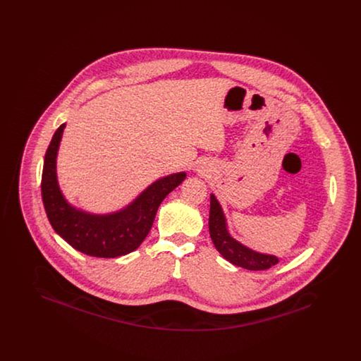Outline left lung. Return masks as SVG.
I'll return each instance as SVG.
<instances>
[{
    "label": "left lung",
    "instance_id": "1",
    "mask_svg": "<svg viewBox=\"0 0 361 361\" xmlns=\"http://www.w3.org/2000/svg\"><path fill=\"white\" fill-rule=\"evenodd\" d=\"M209 235L214 242L216 250L224 256L228 262L249 269V271H264L279 262V258L274 255H265L256 252L240 240L231 237L227 228V221L224 216V209L214 193L209 196Z\"/></svg>",
    "mask_w": 361,
    "mask_h": 361
}]
</instances>
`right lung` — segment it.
<instances>
[{
    "instance_id": "add662e5",
    "label": "right lung",
    "mask_w": 361,
    "mask_h": 361,
    "mask_svg": "<svg viewBox=\"0 0 361 361\" xmlns=\"http://www.w3.org/2000/svg\"><path fill=\"white\" fill-rule=\"evenodd\" d=\"M66 124H61L44 155L42 199L52 228L75 250L93 257L114 258L137 250L147 237L164 199L177 188L187 173H173L150 184L119 211L92 214L71 206L59 188L56 155Z\"/></svg>"
}]
</instances>
